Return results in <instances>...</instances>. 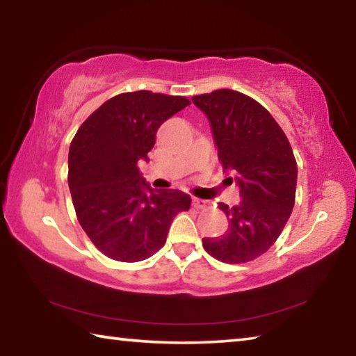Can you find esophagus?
Instances as JSON below:
<instances>
[{"mask_svg": "<svg viewBox=\"0 0 356 356\" xmlns=\"http://www.w3.org/2000/svg\"><path fill=\"white\" fill-rule=\"evenodd\" d=\"M191 204H193V207H195V209H206L207 207V201L200 200V197H193Z\"/></svg>", "mask_w": 356, "mask_h": 356, "instance_id": "1", "label": "esophagus"}]
</instances>
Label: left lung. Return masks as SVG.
Masks as SVG:
<instances>
[{
  "instance_id": "left-lung-1",
  "label": "left lung",
  "mask_w": 356,
  "mask_h": 356,
  "mask_svg": "<svg viewBox=\"0 0 356 356\" xmlns=\"http://www.w3.org/2000/svg\"><path fill=\"white\" fill-rule=\"evenodd\" d=\"M206 114L225 172L237 174L240 201L218 207L229 220L222 237L202 238L210 256L243 264L264 254L284 229L297 188V161L278 122L248 95L218 89L191 99Z\"/></svg>"
}]
</instances>
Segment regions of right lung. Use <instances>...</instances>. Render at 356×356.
<instances>
[{"mask_svg": "<svg viewBox=\"0 0 356 356\" xmlns=\"http://www.w3.org/2000/svg\"><path fill=\"white\" fill-rule=\"evenodd\" d=\"M190 105L176 95L136 91L106 100L89 116L69 149V188L76 218L105 256L144 261L166 242L191 200L179 190H154L138 170L149 161L156 130Z\"/></svg>", "mask_w": 356, "mask_h": 356, "instance_id": "right-lung-1", "label": "right lung"}]
</instances>
